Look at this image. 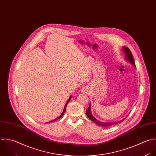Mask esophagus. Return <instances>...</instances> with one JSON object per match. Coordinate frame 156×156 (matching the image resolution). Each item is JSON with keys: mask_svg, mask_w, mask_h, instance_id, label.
I'll return each instance as SVG.
<instances>
[{"mask_svg": "<svg viewBox=\"0 0 156 156\" xmlns=\"http://www.w3.org/2000/svg\"><path fill=\"white\" fill-rule=\"evenodd\" d=\"M87 88L86 87H84L82 89V91L84 92V93H87Z\"/></svg>", "mask_w": 156, "mask_h": 156, "instance_id": "esophagus-1", "label": "esophagus"}]
</instances>
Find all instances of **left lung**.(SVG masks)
<instances>
[{
	"label": "left lung",
	"instance_id": "8db88e82",
	"mask_svg": "<svg viewBox=\"0 0 156 156\" xmlns=\"http://www.w3.org/2000/svg\"><path fill=\"white\" fill-rule=\"evenodd\" d=\"M124 51H125V55H126V59L130 62L131 63H132L135 67H136V64H135V62H134V58H133V54L131 51V50L129 49V48L128 47H124ZM86 115L88 117V118L89 119H90L92 122H94L95 123H96L97 125L100 126H103V127H108V126H112L115 124H117V123H120V122H122L125 119L122 120H120L119 122H112V123H106V122H100L98 120H97L95 118H94L93 117V115L91 114V111H90V105H89V108L88 109L86 110Z\"/></svg>",
	"mask_w": 156,
	"mask_h": 156
}]
</instances>
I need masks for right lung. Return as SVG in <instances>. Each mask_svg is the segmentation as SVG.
<instances>
[{
    "label": "right lung",
    "mask_w": 156,
    "mask_h": 156,
    "mask_svg": "<svg viewBox=\"0 0 156 156\" xmlns=\"http://www.w3.org/2000/svg\"><path fill=\"white\" fill-rule=\"evenodd\" d=\"M71 98H72V96H70V98H69V100H67V103H66V105H65V107H64V111H63V112H62V113L61 114V115L58 117V118H57V119H55V120H52V121H51V122H53V121H56V120H57L58 119H60V118H61L62 117V115H64V112H65V111H66V107H67V104H68V103L69 102V101H70V100L71 99Z\"/></svg>",
    "instance_id": "1"
}]
</instances>
